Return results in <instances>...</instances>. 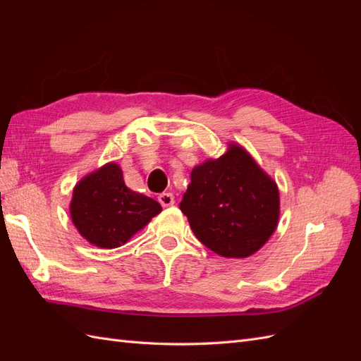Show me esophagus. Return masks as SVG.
<instances>
[{
  "instance_id": "obj_1",
  "label": "esophagus",
  "mask_w": 361,
  "mask_h": 361,
  "mask_svg": "<svg viewBox=\"0 0 361 361\" xmlns=\"http://www.w3.org/2000/svg\"><path fill=\"white\" fill-rule=\"evenodd\" d=\"M158 200H159V203H161L164 207L173 206V204H174V197H173L171 192H162V194H159V195H158Z\"/></svg>"
}]
</instances>
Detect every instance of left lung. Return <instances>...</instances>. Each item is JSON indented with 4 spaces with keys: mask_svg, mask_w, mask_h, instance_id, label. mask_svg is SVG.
Masks as SVG:
<instances>
[{
    "mask_svg": "<svg viewBox=\"0 0 361 361\" xmlns=\"http://www.w3.org/2000/svg\"><path fill=\"white\" fill-rule=\"evenodd\" d=\"M199 241L223 257H248L274 233L280 216L277 183L239 145L191 171L179 204Z\"/></svg>",
    "mask_w": 361,
    "mask_h": 361,
    "instance_id": "obj_1",
    "label": "left lung"
}]
</instances>
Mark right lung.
I'll return each instance as SVG.
<instances>
[{"mask_svg": "<svg viewBox=\"0 0 361 361\" xmlns=\"http://www.w3.org/2000/svg\"><path fill=\"white\" fill-rule=\"evenodd\" d=\"M161 211L157 200L126 187L116 162L82 178L75 185L71 202L72 223L82 238L99 248L126 244Z\"/></svg>", "mask_w": 361, "mask_h": 361, "instance_id": "add662e5", "label": "right lung"}]
</instances>
